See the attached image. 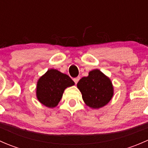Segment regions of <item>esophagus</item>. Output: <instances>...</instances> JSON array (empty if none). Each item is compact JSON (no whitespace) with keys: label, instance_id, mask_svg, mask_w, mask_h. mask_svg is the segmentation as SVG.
<instances>
[{"label":"esophagus","instance_id":"obj_1","mask_svg":"<svg viewBox=\"0 0 148 148\" xmlns=\"http://www.w3.org/2000/svg\"><path fill=\"white\" fill-rule=\"evenodd\" d=\"M79 79H80V77H76V78L74 79V82H75V84H77Z\"/></svg>","mask_w":148,"mask_h":148}]
</instances>
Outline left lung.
Instances as JSON below:
<instances>
[{"instance_id": "1", "label": "left lung", "mask_w": 148, "mask_h": 148, "mask_svg": "<svg viewBox=\"0 0 148 148\" xmlns=\"http://www.w3.org/2000/svg\"><path fill=\"white\" fill-rule=\"evenodd\" d=\"M85 104L92 109H99L108 104L114 95L111 79L98 69L89 72L77 83Z\"/></svg>"}]
</instances>
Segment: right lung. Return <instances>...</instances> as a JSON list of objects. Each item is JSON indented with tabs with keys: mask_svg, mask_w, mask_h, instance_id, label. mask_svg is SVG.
Wrapping results in <instances>:
<instances>
[{
	"mask_svg": "<svg viewBox=\"0 0 148 148\" xmlns=\"http://www.w3.org/2000/svg\"><path fill=\"white\" fill-rule=\"evenodd\" d=\"M74 82L67 74L54 69H50L38 79L36 84V97L49 108L56 107L67 87Z\"/></svg>",
	"mask_w": 148,
	"mask_h": 148,
	"instance_id": "1",
	"label": "right lung"
}]
</instances>
